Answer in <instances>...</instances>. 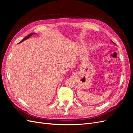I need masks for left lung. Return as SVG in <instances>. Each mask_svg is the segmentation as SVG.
Listing matches in <instances>:
<instances>
[{
	"instance_id": "1",
	"label": "left lung",
	"mask_w": 133,
	"mask_h": 133,
	"mask_svg": "<svg viewBox=\"0 0 133 133\" xmlns=\"http://www.w3.org/2000/svg\"><path fill=\"white\" fill-rule=\"evenodd\" d=\"M112 43H114V42H112Z\"/></svg>"
}]
</instances>
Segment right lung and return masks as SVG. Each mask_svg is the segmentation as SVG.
<instances>
[{
  "mask_svg": "<svg viewBox=\"0 0 133 133\" xmlns=\"http://www.w3.org/2000/svg\"><path fill=\"white\" fill-rule=\"evenodd\" d=\"M34 34V33H31V34H29V35H28V36H27V37H26L25 38H24L23 40H22V41L21 42H20V43H21V42H22L23 41H24V40H25V39H28V38H29L30 37V36L31 35H33Z\"/></svg>",
  "mask_w": 133,
  "mask_h": 133,
  "instance_id": "right-lung-1",
  "label": "right lung"
}]
</instances>
